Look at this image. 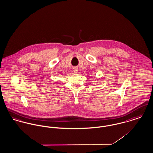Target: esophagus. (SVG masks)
<instances>
[{
	"mask_svg": "<svg viewBox=\"0 0 153 153\" xmlns=\"http://www.w3.org/2000/svg\"><path fill=\"white\" fill-rule=\"evenodd\" d=\"M73 71H74V73H77L78 72L79 70H78V68H73Z\"/></svg>",
	"mask_w": 153,
	"mask_h": 153,
	"instance_id": "esophagus-1",
	"label": "esophagus"
}]
</instances>
